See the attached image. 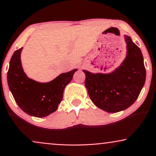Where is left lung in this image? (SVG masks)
<instances>
[{"mask_svg":"<svg viewBox=\"0 0 156 156\" xmlns=\"http://www.w3.org/2000/svg\"><path fill=\"white\" fill-rule=\"evenodd\" d=\"M126 55L110 73H92L83 69L85 87L98 108L108 113L123 111L131 106L140 94L146 82V68L140 48L124 35Z\"/></svg>","mask_w":156,"mask_h":156,"instance_id":"1","label":"left lung"}]
</instances>
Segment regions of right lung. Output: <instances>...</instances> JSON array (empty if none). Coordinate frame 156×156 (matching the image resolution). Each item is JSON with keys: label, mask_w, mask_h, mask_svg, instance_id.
Returning a JSON list of instances; mask_svg holds the SVG:
<instances>
[{"label": "right lung", "mask_w": 156, "mask_h": 156, "mask_svg": "<svg viewBox=\"0 0 156 156\" xmlns=\"http://www.w3.org/2000/svg\"><path fill=\"white\" fill-rule=\"evenodd\" d=\"M23 49L15 51L10 59L7 74L8 87L23 112L32 116L45 117L57 109L64 89L78 69L62 73L50 82H37L29 78L23 69L20 59Z\"/></svg>", "instance_id": "right-lung-1"}]
</instances>
